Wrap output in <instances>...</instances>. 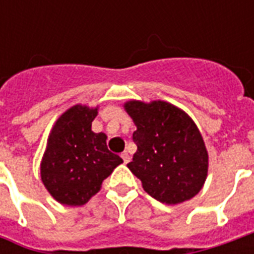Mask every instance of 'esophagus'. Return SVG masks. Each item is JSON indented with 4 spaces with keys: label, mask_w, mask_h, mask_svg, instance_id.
Segmentation results:
<instances>
[{
    "label": "esophagus",
    "mask_w": 254,
    "mask_h": 254,
    "mask_svg": "<svg viewBox=\"0 0 254 254\" xmlns=\"http://www.w3.org/2000/svg\"><path fill=\"white\" fill-rule=\"evenodd\" d=\"M122 159H124V162H125V163H127V162H129V160H130V156H129V154H127V152H122Z\"/></svg>",
    "instance_id": "34e87169"
}]
</instances>
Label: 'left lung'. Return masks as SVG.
<instances>
[{
  "label": "left lung",
  "instance_id": "8db88e82",
  "mask_svg": "<svg viewBox=\"0 0 254 254\" xmlns=\"http://www.w3.org/2000/svg\"><path fill=\"white\" fill-rule=\"evenodd\" d=\"M124 107L137 127V151L127 167L144 190L165 204L196 196L207 178L208 152L193 120L163 100H129Z\"/></svg>",
  "mask_w": 254,
  "mask_h": 254
}]
</instances>
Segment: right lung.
I'll return each instance as SVG.
<instances>
[{
	"label": "right lung",
	"instance_id": "obj_1",
	"mask_svg": "<svg viewBox=\"0 0 254 254\" xmlns=\"http://www.w3.org/2000/svg\"><path fill=\"white\" fill-rule=\"evenodd\" d=\"M98 107L76 105L58 118L47 138L41 178L49 193L65 205H83L124 160L107 148L105 133L91 130Z\"/></svg>",
	"mask_w": 254,
	"mask_h": 254
}]
</instances>
